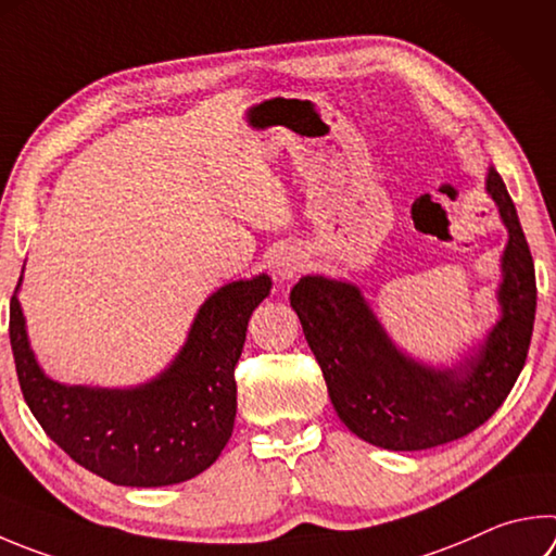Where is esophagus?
<instances>
[{
  "instance_id": "34e87169",
  "label": "esophagus",
  "mask_w": 556,
  "mask_h": 556,
  "mask_svg": "<svg viewBox=\"0 0 556 556\" xmlns=\"http://www.w3.org/2000/svg\"><path fill=\"white\" fill-rule=\"evenodd\" d=\"M271 267H275L277 277L291 279V277H296V271L304 269V262H301V255H296V252L281 250V252H277L275 260H271Z\"/></svg>"
}]
</instances>
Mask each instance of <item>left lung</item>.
I'll list each match as a JSON object with an SVG mask.
<instances>
[{"instance_id":"1","label":"left lung","mask_w":556,"mask_h":556,"mask_svg":"<svg viewBox=\"0 0 556 556\" xmlns=\"http://www.w3.org/2000/svg\"><path fill=\"white\" fill-rule=\"evenodd\" d=\"M486 189L508 228L498 291L503 316L462 369H428L403 357L352 285L304 277L291 289L289 301L320 365L332 408L371 445L413 452L469 435L501 408L520 377L538 306L534 265L516 204L493 167Z\"/></svg>"}]
</instances>
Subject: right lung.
Returning <instances> with one entry per match:
<instances>
[{
    "label": "right lung",
    "mask_w": 556,
    "mask_h": 556,
    "mask_svg": "<svg viewBox=\"0 0 556 556\" xmlns=\"http://www.w3.org/2000/svg\"><path fill=\"white\" fill-rule=\"evenodd\" d=\"M269 287V277L260 275L218 289L201 306L173 367L128 391L48 379L12 296L9 338L28 408L60 450L116 486H169L197 477L218 459L233 432L236 365L248 320Z\"/></svg>",
    "instance_id": "add662e5"
}]
</instances>
